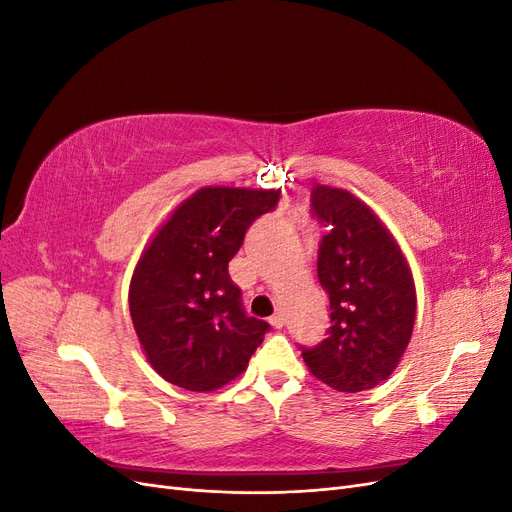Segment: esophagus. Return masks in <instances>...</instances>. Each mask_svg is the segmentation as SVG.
I'll return each mask as SVG.
<instances>
[{
  "instance_id": "34e87169",
  "label": "esophagus",
  "mask_w": 512,
  "mask_h": 512,
  "mask_svg": "<svg viewBox=\"0 0 512 512\" xmlns=\"http://www.w3.org/2000/svg\"><path fill=\"white\" fill-rule=\"evenodd\" d=\"M269 322L273 324V327L275 329H282L284 327V324H286V314L282 312V309H280V312H275L271 318H269Z\"/></svg>"
}]
</instances>
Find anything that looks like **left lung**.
<instances>
[{
  "label": "left lung",
  "mask_w": 512,
  "mask_h": 512,
  "mask_svg": "<svg viewBox=\"0 0 512 512\" xmlns=\"http://www.w3.org/2000/svg\"><path fill=\"white\" fill-rule=\"evenodd\" d=\"M312 211L327 228L318 280L329 294V337L303 350L309 374L339 393L374 389L404 356L416 318L408 260L380 215L348 190L320 185Z\"/></svg>",
  "instance_id": "obj_1"
}]
</instances>
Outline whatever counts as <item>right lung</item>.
Listing matches in <instances>:
<instances>
[{
	"mask_svg": "<svg viewBox=\"0 0 512 512\" xmlns=\"http://www.w3.org/2000/svg\"><path fill=\"white\" fill-rule=\"evenodd\" d=\"M280 190L207 185L168 215L130 280V316L149 365L185 391L239 378L269 324L247 316L228 262Z\"/></svg>",
	"mask_w": 512,
	"mask_h": 512,
	"instance_id": "add662e5",
	"label": "right lung"
}]
</instances>
